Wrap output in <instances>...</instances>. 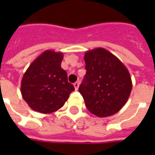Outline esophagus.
<instances>
[{
	"label": "esophagus",
	"instance_id": "1",
	"mask_svg": "<svg viewBox=\"0 0 155 155\" xmlns=\"http://www.w3.org/2000/svg\"><path fill=\"white\" fill-rule=\"evenodd\" d=\"M79 85H80V83H79V82H75V83H74V87L75 91H78V89H79Z\"/></svg>",
	"mask_w": 155,
	"mask_h": 155
}]
</instances>
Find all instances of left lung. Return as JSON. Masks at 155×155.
<instances>
[{
	"label": "left lung",
	"mask_w": 155,
	"mask_h": 155,
	"mask_svg": "<svg viewBox=\"0 0 155 155\" xmlns=\"http://www.w3.org/2000/svg\"><path fill=\"white\" fill-rule=\"evenodd\" d=\"M86 74L79 88L89 111L98 117L116 114L126 104L132 81L125 65L104 48L85 52Z\"/></svg>",
	"instance_id": "8db88e82"
}]
</instances>
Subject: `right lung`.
Returning a JSON list of instances; mask_svg holds the SVG:
<instances>
[{"label": "right lung", "instance_id": "1", "mask_svg": "<svg viewBox=\"0 0 155 155\" xmlns=\"http://www.w3.org/2000/svg\"><path fill=\"white\" fill-rule=\"evenodd\" d=\"M62 52L47 50L30 64L23 75L21 92L33 110L51 114L61 109L74 91L61 68Z\"/></svg>", "mask_w": 155, "mask_h": 155}]
</instances>
